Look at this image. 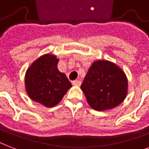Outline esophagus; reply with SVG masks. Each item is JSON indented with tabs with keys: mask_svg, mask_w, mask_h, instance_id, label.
I'll list each match as a JSON object with an SVG mask.
<instances>
[{
	"mask_svg": "<svg viewBox=\"0 0 149 149\" xmlns=\"http://www.w3.org/2000/svg\"><path fill=\"white\" fill-rule=\"evenodd\" d=\"M72 84L74 85V86H80V84H81V81L80 80H74V81H72Z\"/></svg>",
	"mask_w": 149,
	"mask_h": 149,
	"instance_id": "34e87169",
	"label": "esophagus"
}]
</instances>
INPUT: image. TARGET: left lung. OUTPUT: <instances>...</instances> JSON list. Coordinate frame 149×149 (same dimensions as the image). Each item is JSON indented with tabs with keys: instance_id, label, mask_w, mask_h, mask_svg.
<instances>
[{
	"instance_id": "left-lung-1",
	"label": "left lung",
	"mask_w": 149,
	"mask_h": 149,
	"mask_svg": "<svg viewBox=\"0 0 149 149\" xmlns=\"http://www.w3.org/2000/svg\"><path fill=\"white\" fill-rule=\"evenodd\" d=\"M80 88L90 106L96 111L113 109L127 97L128 81L125 72L108 60H96L91 64Z\"/></svg>"
}]
</instances>
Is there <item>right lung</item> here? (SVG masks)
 <instances>
[{"instance_id": "right-lung-1", "label": "right lung", "mask_w": 149, "mask_h": 149, "mask_svg": "<svg viewBox=\"0 0 149 149\" xmlns=\"http://www.w3.org/2000/svg\"><path fill=\"white\" fill-rule=\"evenodd\" d=\"M58 61L53 54H44L31 63L24 76L29 98L46 107L57 105L72 86L65 73L58 70Z\"/></svg>"}]
</instances>
